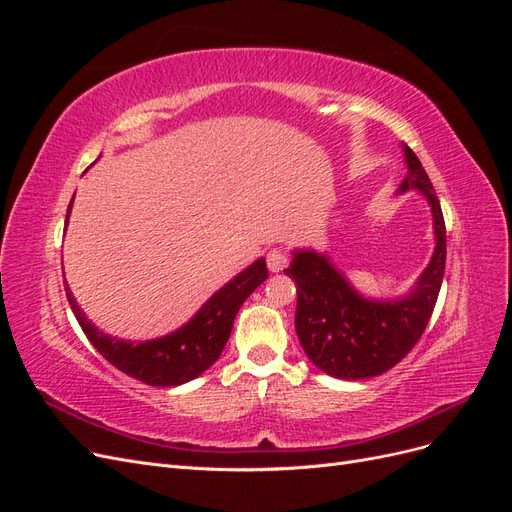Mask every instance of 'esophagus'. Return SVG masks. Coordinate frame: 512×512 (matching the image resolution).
<instances>
[{"instance_id": "obj_1", "label": "esophagus", "mask_w": 512, "mask_h": 512, "mask_svg": "<svg viewBox=\"0 0 512 512\" xmlns=\"http://www.w3.org/2000/svg\"><path fill=\"white\" fill-rule=\"evenodd\" d=\"M267 265H269V271L273 273H280L286 269L288 265V256L284 250H277V247H273V250H269L267 254Z\"/></svg>"}]
</instances>
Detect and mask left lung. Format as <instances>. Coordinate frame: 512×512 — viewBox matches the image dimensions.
I'll use <instances>...</instances> for the list:
<instances>
[{"instance_id": "left-lung-1", "label": "left lung", "mask_w": 512, "mask_h": 512, "mask_svg": "<svg viewBox=\"0 0 512 512\" xmlns=\"http://www.w3.org/2000/svg\"><path fill=\"white\" fill-rule=\"evenodd\" d=\"M408 177L399 192L421 190L433 213L436 252L406 299L367 301L356 294L327 256L297 250L284 273L297 284L299 342L318 369L342 380L380 376L421 339L436 307L446 267V226L440 200L416 153L404 145Z\"/></svg>"}]
</instances>
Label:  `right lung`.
Returning a JSON list of instances; mask_svg holds the SVG:
<instances>
[{
  "instance_id": "obj_1",
  "label": "right lung",
  "mask_w": 512,
  "mask_h": 512,
  "mask_svg": "<svg viewBox=\"0 0 512 512\" xmlns=\"http://www.w3.org/2000/svg\"><path fill=\"white\" fill-rule=\"evenodd\" d=\"M72 203L68 207L70 215ZM265 258L256 260L252 267L241 271L237 277L213 294V297L198 309V314L175 333H170L151 342H123L98 331L91 324L81 307L76 305L72 292L66 286V297L72 312L79 320L83 333L104 359L115 365L123 374L141 380L151 386H179L190 382L209 369L228 342L232 322L243 301L267 280Z\"/></svg>"
}]
</instances>
